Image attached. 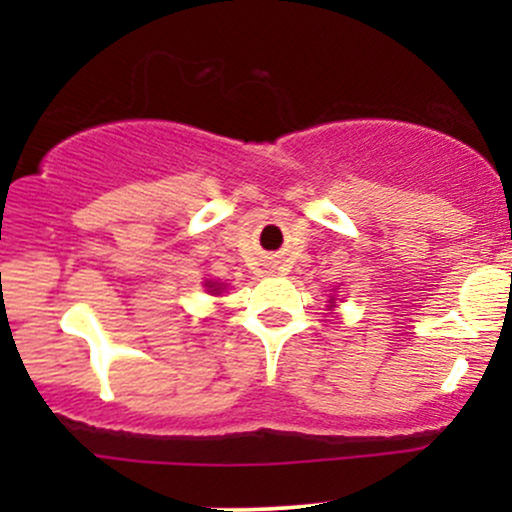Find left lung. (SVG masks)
Returning <instances> with one entry per match:
<instances>
[{
	"instance_id": "obj_1",
	"label": "left lung",
	"mask_w": 512,
	"mask_h": 512,
	"mask_svg": "<svg viewBox=\"0 0 512 512\" xmlns=\"http://www.w3.org/2000/svg\"><path fill=\"white\" fill-rule=\"evenodd\" d=\"M330 308H334V296H330Z\"/></svg>"
}]
</instances>
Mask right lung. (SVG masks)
<instances>
[{
	"mask_svg": "<svg viewBox=\"0 0 512 512\" xmlns=\"http://www.w3.org/2000/svg\"><path fill=\"white\" fill-rule=\"evenodd\" d=\"M204 286H207V291L209 293H216V296H219V293H221V289H223V284H216V281H204Z\"/></svg>",
	"mask_w": 512,
	"mask_h": 512,
	"instance_id": "1",
	"label": "right lung"
}]
</instances>
